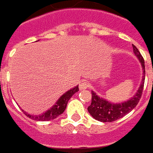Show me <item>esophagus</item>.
Segmentation results:
<instances>
[{
  "mask_svg": "<svg viewBox=\"0 0 153 153\" xmlns=\"http://www.w3.org/2000/svg\"><path fill=\"white\" fill-rule=\"evenodd\" d=\"M88 87H89L88 83L87 82H85V81H82V82H80L79 88L81 89V90H84V89H87Z\"/></svg>",
  "mask_w": 153,
  "mask_h": 153,
  "instance_id": "esophagus-1",
  "label": "esophagus"
}]
</instances>
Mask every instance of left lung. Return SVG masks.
I'll list each match as a JSON object with an SVG mask.
<instances>
[{"label":"left lung","instance_id":"left-lung-1","mask_svg":"<svg viewBox=\"0 0 153 153\" xmlns=\"http://www.w3.org/2000/svg\"><path fill=\"white\" fill-rule=\"evenodd\" d=\"M132 46L134 53L140 62L141 67L143 70L142 80H141L138 90L136 92V94L133 97L130 98L128 100L120 103L110 102L105 99L100 97L98 94H96V93L92 91V102L91 105L88 107V111L92 117L96 120L104 122V123H108V122H113L117 119H120L125 115L129 113L137 105V104L140 101V99L141 97L142 91H143V88H144L145 73H146L145 62L144 59L140 54L138 48L134 45H132Z\"/></svg>","mask_w":153,"mask_h":153}]
</instances>
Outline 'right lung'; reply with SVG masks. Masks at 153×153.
<instances>
[{
	"mask_svg": "<svg viewBox=\"0 0 153 153\" xmlns=\"http://www.w3.org/2000/svg\"><path fill=\"white\" fill-rule=\"evenodd\" d=\"M79 91L78 86H76L72 88L71 89L68 90L67 92H65L63 95L60 96V98L57 100V102L51 107L50 109H48L47 111L43 112L42 114L40 115H30L29 113H27L25 111V114L28 117L31 118L33 120L36 121H49L53 120L56 118L57 117H59V115H61L65 110L66 108L67 103L69 101V100L71 98V96L73 95L74 94H76V92Z\"/></svg>",
	"mask_w": 153,
	"mask_h": 153,
	"instance_id": "obj_1",
	"label": "right lung"
}]
</instances>
